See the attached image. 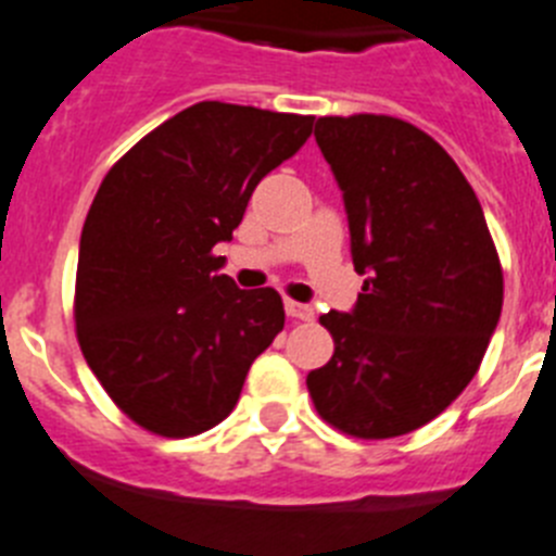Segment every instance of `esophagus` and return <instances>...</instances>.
I'll use <instances>...</instances> for the list:
<instances>
[{
  "label": "esophagus",
  "instance_id": "1",
  "mask_svg": "<svg viewBox=\"0 0 556 556\" xmlns=\"http://www.w3.org/2000/svg\"><path fill=\"white\" fill-rule=\"evenodd\" d=\"M285 313L291 318H302V321H311L313 318V307L311 305H302L296 299H285Z\"/></svg>",
  "mask_w": 556,
  "mask_h": 556
}]
</instances>
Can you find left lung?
<instances>
[{
    "instance_id": "1",
    "label": "left lung",
    "mask_w": 556,
    "mask_h": 556,
    "mask_svg": "<svg viewBox=\"0 0 556 556\" xmlns=\"http://www.w3.org/2000/svg\"><path fill=\"white\" fill-rule=\"evenodd\" d=\"M313 134L366 279L355 311L318 318L336 352L307 375V392L346 437H403L479 371L504 305L498 251L458 164L417 125L352 114L318 117Z\"/></svg>"
}]
</instances>
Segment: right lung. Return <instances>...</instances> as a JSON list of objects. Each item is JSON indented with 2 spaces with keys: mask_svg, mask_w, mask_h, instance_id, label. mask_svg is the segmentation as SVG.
<instances>
[{
  "mask_svg": "<svg viewBox=\"0 0 556 556\" xmlns=\"http://www.w3.org/2000/svg\"><path fill=\"white\" fill-rule=\"evenodd\" d=\"M311 131L302 114L204 100L105 173L80 235L75 332L105 394L144 431L215 428L285 327L282 296L240 291L212 249Z\"/></svg>",
  "mask_w": 556,
  "mask_h": 556,
  "instance_id": "1",
  "label": "right lung"
}]
</instances>
